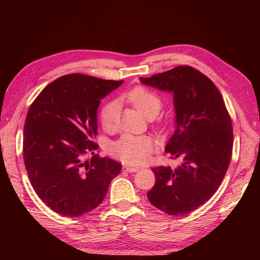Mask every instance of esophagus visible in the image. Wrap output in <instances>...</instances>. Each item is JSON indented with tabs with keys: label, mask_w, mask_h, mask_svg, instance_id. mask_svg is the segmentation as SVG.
Returning a JSON list of instances; mask_svg holds the SVG:
<instances>
[{
	"label": "esophagus",
	"mask_w": 260,
	"mask_h": 260,
	"mask_svg": "<svg viewBox=\"0 0 260 260\" xmlns=\"http://www.w3.org/2000/svg\"><path fill=\"white\" fill-rule=\"evenodd\" d=\"M123 169H124L125 171H128V172H136V171H138L140 168H139V167H132V166H123Z\"/></svg>",
	"instance_id": "34e87169"
}]
</instances>
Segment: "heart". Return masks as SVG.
<instances>
[{"label": "heart", "instance_id": "1", "mask_svg": "<svg viewBox=\"0 0 260 260\" xmlns=\"http://www.w3.org/2000/svg\"><path fill=\"white\" fill-rule=\"evenodd\" d=\"M127 99L145 117L154 118L159 113L162 106L161 99L157 94L144 86H137L127 94ZM119 103L117 101H108L102 106L101 122L104 129H115L118 116H119ZM155 149L153 139L146 136L124 135L109 146V152L116 158L129 165H141L145 162L149 155Z\"/></svg>", "mask_w": 260, "mask_h": 260}]
</instances>
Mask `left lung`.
Returning a JSON list of instances; mask_svg holds the SVG:
<instances>
[{
    "label": "left lung",
    "instance_id": "8db88e82",
    "mask_svg": "<svg viewBox=\"0 0 260 260\" xmlns=\"http://www.w3.org/2000/svg\"><path fill=\"white\" fill-rule=\"evenodd\" d=\"M140 81L174 95L176 130L165 151L181 159L176 168H152L156 181L147 199L168 215L188 214L215 194L225 176L233 147L230 115L215 83L193 67Z\"/></svg>",
    "mask_w": 260,
    "mask_h": 260
}]
</instances>
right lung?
Returning a JSON list of instances; mask_svg holds the SVG:
<instances>
[{
    "label": "right lung",
    "instance_id": "obj_1",
    "mask_svg": "<svg viewBox=\"0 0 260 260\" xmlns=\"http://www.w3.org/2000/svg\"><path fill=\"white\" fill-rule=\"evenodd\" d=\"M123 81L82 74L59 77L31 104L23 127V161L34 190L52 210L78 217L103 202L121 165L94 154L98 107Z\"/></svg>",
    "mask_w": 260,
    "mask_h": 260
}]
</instances>
